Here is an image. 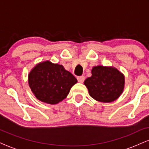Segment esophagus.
Segmentation results:
<instances>
[{
    "mask_svg": "<svg viewBox=\"0 0 149 149\" xmlns=\"http://www.w3.org/2000/svg\"><path fill=\"white\" fill-rule=\"evenodd\" d=\"M77 79H78V81L79 82V83H83L85 80V77L83 76H78V78H77Z\"/></svg>",
    "mask_w": 149,
    "mask_h": 149,
    "instance_id": "obj_1",
    "label": "esophagus"
}]
</instances>
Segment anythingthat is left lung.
<instances>
[{"label":"left lung","instance_id":"left-lung-1","mask_svg":"<svg viewBox=\"0 0 149 149\" xmlns=\"http://www.w3.org/2000/svg\"><path fill=\"white\" fill-rule=\"evenodd\" d=\"M84 84L94 100L109 103L117 100L122 94L125 77L114 67L97 66L92 68V76L85 80Z\"/></svg>","mask_w":149,"mask_h":149}]
</instances>
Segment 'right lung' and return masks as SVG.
Here are the masks:
<instances>
[{"mask_svg": "<svg viewBox=\"0 0 149 149\" xmlns=\"http://www.w3.org/2000/svg\"><path fill=\"white\" fill-rule=\"evenodd\" d=\"M29 85L38 100L56 104L64 100L77 79L62 65L49 61L40 62L34 66L28 77Z\"/></svg>", "mask_w": 149, "mask_h": 149, "instance_id": "add662e5", "label": "right lung"}]
</instances>
